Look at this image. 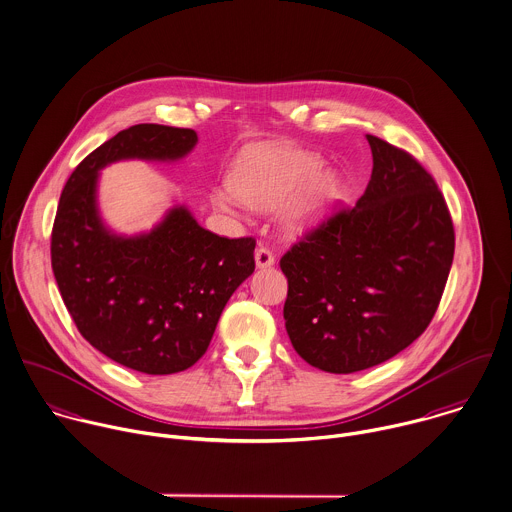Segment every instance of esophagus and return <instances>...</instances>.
<instances>
[{
  "instance_id": "obj_1",
  "label": "esophagus",
  "mask_w": 512,
  "mask_h": 512,
  "mask_svg": "<svg viewBox=\"0 0 512 512\" xmlns=\"http://www.w3.org/2000/svg\"><path fill=\"white\" fill-rule=\"evenodd\" d=\"M254 260H256V266H258V268H270V266H274V254H272L266 246H258V248H256Z\"/></svg>"
}]
</instances>
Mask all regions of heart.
Wrapping results in <instances>:
<instances>
[{
  "label": "heart",
  "mask_w": 512,
  "mask_h": 512,
  "mask_svg": "<svg viewBox=\"0 0 512 512\" xmlns=\"http://www.w3.org/2000/svg\"><path fill=\"white\" fill-rule=\"evenodd\" d=\"M318 153L294 147H256L244 151L230 172V186L216 188L210 200L224 212L246 204L260 210L282 208V222L292 232H304L330 214L345 182L340 172L324 169Z\"/></svg>",
  "instance_id": "obj_1"
}]
</instances>
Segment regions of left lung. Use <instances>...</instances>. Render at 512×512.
Returning a JSON list of instances; mask_svg holds the SVG:
<instances>
[{"label":"left lung","mask_w":512,"mask_h":512,"mask_svg":"<svg viewBox=\"0 0 512 512\" xmlns=\"http://www.w3.org/2000/svg\"><path fill=\"white\" fill-rule=\"evenodd\" d=\"M369 184L355 206L310 230L280 260L286 332L328 373L379 365L417 340L441 302L455 230L433 176L367 135Z\"/></svg>","instance_id":"1"}]
</instances>
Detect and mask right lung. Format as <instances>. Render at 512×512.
I'll list each match as a JSON object with an SVG mask.
<instances>
[{
  "label": "right lung",
  "instance_id": "add662e5",
  "mask_svg": "<svg viewBox=\"0 0 512 512\" xmlns=\"http://www.w3.org/2000/svg\"><path fill=\"white\" fill-rule=\"evenodd\" d=\"M192 129L143 123L117 133L69 176L51 232V268L79 334L113 361L149 375L194 365L234 290L254 272V238H224L174 206L139 236L99 214V171L125 159L178 161Z\"/></svg>",
  "mask_w": 512,
  "mask_h": 512
}]
</instances>
